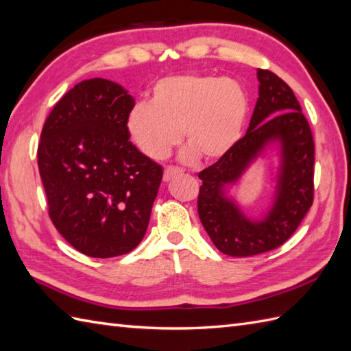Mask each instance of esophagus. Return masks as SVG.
<instances>
[{"label": "esophagus", "instance_id": "1", "mask_svg": "<svg viewBox=\"0 0 351 351\" xmlns=\"http://www.w3.org/2000/svg\"><path fill=\"white\" fill-rule=\"evenodd\" d=\"M180 174H183V171L180 168L167 167L164 171V182H169L171 178H174L176 176H180Z\"/></svg>", "mask_w": 351, "mask_h": 351}]
</instances>
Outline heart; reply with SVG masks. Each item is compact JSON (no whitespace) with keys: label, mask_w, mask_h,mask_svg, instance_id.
Returning <instances> with one entry per match:
<instances>
[{"label":"heart","mask_w":351,"mask_h":351,"mask_svg":"<svg viewBox=\"0 0 351 351\" xmlns=\"http://www.w3.org/2000/svg\"><path fill=\"white\" fill-rule=\"evenodd\" d=\"M249 98L240 83L208 74L167 77L128 116L131 138L150 159H164L183 138L186 160L215 162L241 138Z\"/></svg>","instance_id":"b5f03b06"}]
</instances>
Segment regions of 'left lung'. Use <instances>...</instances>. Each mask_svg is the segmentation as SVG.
<instances>
[{
    "label": "left lung",
    "mask_w": 351,
    "mask_h": 351,
    "mask_svg": "<svg viewBox=\"0 0 351 351\" xmlns=\"http://www.w3.org/2000/svg\"><path fill=\"white\" fill-rule=\"evenodd\" d=\"M259 98L249 130L228 155L202 169L198 215L217 249L245 258L286 243L308 213L314 198V141L310 125L289 84L258 70ZM271 143L279 144L280 167L275 202L261 219L247 218L227 189Z\"/></svg>",
    "instance_id": "obj_1"
}]
</instances>
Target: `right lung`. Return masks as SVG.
<instances>
[{
  "instance_id": "1",
  "label": "right lung",
  "mask_w": 351,
  "mask_h": 351,
  "mask_svg": "<svg viewBox=\"0 0 351 351\" xmlns=\"http://www.w3.org/2000/svg\"><path fill=\"white\" fill-rule=\"evenodd\" d=\"M134 98L107 79L77 83L43 126L38 169L49 216L90 258L130 253L146 234L162 167L130 141Z\"/></svg>"
}]
</instances>
